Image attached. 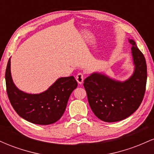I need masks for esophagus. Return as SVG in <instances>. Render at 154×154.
Segmentation results:
<instances>
[{"label": "esophagus", "mask_w": 154, "mask_h": 154, "mask_svg": "<svg viewBox=\"0 0 154 154\" xmlns=\"http://www.w3.org/2000/svg\"><path fill=\"white\" fill-rule=\"evenodd\" d=\"M83 79H84V75L82 73H78L76 76V80L77 81V82L79 84H82L83 82Z\"/></svg>", "instance_id": "obj_1"}]
</instances>
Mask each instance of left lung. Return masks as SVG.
<instances>
[{"mask_svg": "<svg viewBox=\"0 0 154 154\" xmlns=\"http://www.w3.org/2000/svg\"><path fill=\"white\" fill-rule=\"evenodd\" d=\"M135 70L124 82L104 74L93 73L84 80L90 106L98 119L106 122L123 120L138 109L143 99L147 81V66L135 42L129 39Z\"/></svg>", "mask_w": 154, "mask_h": 154, "instance_id": "left-lung-1", "label": "left lung"}]
</instances>
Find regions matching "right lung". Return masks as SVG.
<instances>
[{
    "label": "right lung",
    "instance_id": "right-lung-1",
    "mask_svg": "<svg viewBox=\"0 0 154 154\" xmlns=\"http://www.w3.org/2000/svg\"><path fill=\"white\" fill-rule=\"evenodd\" d=\"M6 91L16 112L26 121L47 125L57 122L64 113L72 91L77 87L73 76L58 79L40 94L26 93L16 87L11 74V59L6 70Z\"/></svg>",
    "mask_w": 154,
    "mask_h": 154
}]
</instances>
